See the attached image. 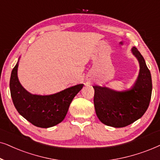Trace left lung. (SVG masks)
I'll return each mask as SVG.
<instances>
[{"label":"left lung","instance_id":"8db88e82","mask_svg":"<svg viewBox=\"0 0 160 160\" xmlns=\"http://www.w3.org/2000/svg\"><path fill=\"white\" fill-rule=\"evenodd\" d=\"M131 50L138 59L140 71L130 89L117 91L108 87L93 86L96 113L107 126L116 128L128 126L141 118L149 105L152 92L151 72L138 49L133 47Z\"/></svg>","mask_w":160,"mask_h":160}]
</instances>
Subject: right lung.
Instances as JSON below:
<instances>
[{"label":"right lung","instance_id":"add662e5","mask_svg":"<svg viewBox=\"0 0 160 160\" xmlns=\"http://www.w3.org/2000/svg\"><path fill=\"white\" fill-rule=\"evenodd\" d=\"M20 58L12 69L9 83L14 107L23 118L36 127L49 128L58 124L64 119L72 99L84 85H76L50 95L32 94L19 81Z\"/></svg>","mask_w":160,"mask_h":160}]
</instances>
